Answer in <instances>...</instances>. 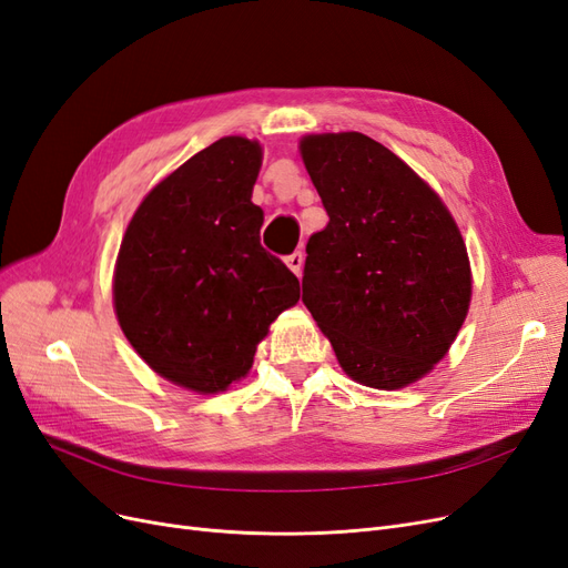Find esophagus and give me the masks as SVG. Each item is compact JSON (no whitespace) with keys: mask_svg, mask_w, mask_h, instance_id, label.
Returning <instances> with one entry per match:
<instances>
[{"mask_svg":"<svg viewBox=\"0 0 568 568\" xmlns=\"http://www.w3.org/2000/svg\"><path fill=\"white\" fill-rule=\"evenodd\" d=\"M286 267L294 272V274H298L301 277V270H303V253L301 251H296V253H291V255H286Z\"/></svg>","mask_w":568,"mask_h":568,"instance_id":"obj_1","label":"esophagus"}]
</instances>
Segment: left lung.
Wrapping results in <instances>:
<instances>
[{"instance_id":"obj_1","label":"left lung","mask_w":568,"mask_h":568,"mask_svg":"<svg viewBox=\"0 0 568 568\" xmlns=\"http://www.w3.org/2000/svg\"><path fill=\"white\" fill-rule=\"evenodd\" d=\"M298 151L329 215L305 248V307L353 382L398 390L424 379L471 303L469 253L453 213L363 132L305 134Z\"/></svg>"}]
</instances>
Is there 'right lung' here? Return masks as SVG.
Segmentation results:
<instances>
[{"label":"right lung","instance_id":"right-lung-1","mask_svg":"<svg viewBox=\"0 0 568 568\" xmlns=\"http://www.w3.org/2000/svg\"><path fill=\"white\" fill-rule=\"evenodd\" d=\"M261 165L246 136L205 146L136 205L115 257L113 311L130 346L201 395L246 379L270 324L301 298L296 274L261 246Z\"/></svg>","mask_w":568,"mask_h":568}]
</instances>
